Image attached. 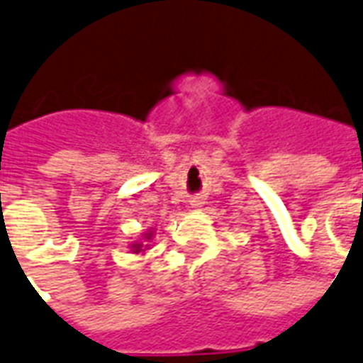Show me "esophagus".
Listing matches in <instances>:
<instances>
[{
  "label": "esophagus",
  "instance_id": "1",
  "mask_svg": "<svg viewBox=\"0 0 363 363\" xmlns=\"http://www.w3.org/2000/svg\"><path fill=\"white\" fill-rule=\"evenodd\" d=\"M201 199H199V197H196V199H191V205H194V207H201Z\"/></svg>",
  "mask_w": 363,
  "mask_h": 363
}]
</instances>
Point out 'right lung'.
<instances>
[{
    "mask_svg": "<svg viewBox=\"0 0 363 363\" xmlns=\"http://www.w3.org/2000/svg\"><path fill=\"white\" fill-rule=\"evenodd\" d=\"M134 250H135V253H138V252H141V244H135V246H134Z\"/></svg>",
    "mask_w": 363,
    "mask_h": 363,
    "instance_id": "obj_1",
    "label": "right lung"
}]
</instances>
